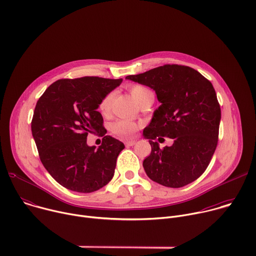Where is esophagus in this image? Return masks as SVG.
<instances>
[{
  "instance_id": "1",
  "label": "esophagus",
  "mask_w": 256,
  "mask_h": 256,
  "mask_svg": "<svg viewBox=\"0 0 256 256\" xmlns=\"http://www.w3.org/2000/svg\"><path fill=\"white\" fill-rule=\"evenodd\" d=\"M136 140H126L124 144L126 147H132V146H134L136 144Z\"/></svg>"
}]
</instances>
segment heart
Returning a JSON list of instances; mask_svg holds the SVG:
<instances>
[{
	"instance_id": "heart-1",
	"label": "heart",
	"mask_w": 256,
	"mask_h": 256,
	"mask_svg": "<svg viewBox=\"0 0 256 256\" xmlns=\"http://www.w3.org/2000/svg\"><path fill=\"white\" fill-rule=\"evenodd\" d=\"M130 92L134 97V99L140 105L154 100L153 92L148 87L142 86V85H132L130 87ZM114 95V92H109L100 101L99 110L101 114L108 116L109 112H110ZM112 130L116 136L128 138H132L136 134V132L138 130V124L130 120H118L112 124Z\"/></svg>"
}]
</instances>
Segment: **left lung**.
Returning <instances> with one entry per match:
<instances>
[{
  "mask_svg": "<svg viewBox=\"0 0 256 256\" xmlns=\"http://www.w3.org/2000/svg\"><path fill=\"white\" fill-rule=\"evenodd\" d=\"M153 89L161 105L142 132L152 147L142 162L153 181L178 188L192 184L208 166L214 153L221 108L212 83L192 68L164 64L138 75L126 76ZM167 136L174 144L161 150Z\"/></svg>",
  "mask_w": 256,
  "mask_h": 256,
  "instance_id": "1",
  "label": "left lung"
}]
</instances>
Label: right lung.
Here are the masks:
<instances>
[{"label": "right lung", "instance_id": "right-lung-1", "mask_svg": "<svg viewBox=\"0 0 256 256\" xmlns=\"http://www.w3.org/2000/svg\"><path fill=\"white\" fill-rule=\"evenodd\" d=\"M122 79L83 77L52 83L36 103L32 136L42 163L64 188L83 194L105 186L114 175L124 142L105 136L97 109ZM88 133L104 136L98 150L86 144Z\"/></svg>", "mask_w": 256, "mask_h": 256}]
</instances>
